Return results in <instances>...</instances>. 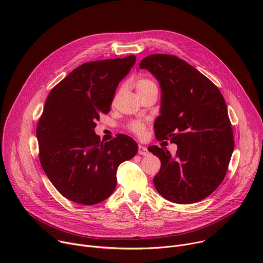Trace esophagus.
Masks as SVG:
<instances>
[{"instance_id":"1","label":"esophagus","mask_w":263,"mask_h":263,"mask_svg":"<svg viewBox=\"0 0 263 263\" xmlns=\"http://www.w3.org/2000/svg\"><path fill=\"white\" fill-rule=\"evenodd\" d=\"M138 154L139 155H142V156H146V155H148V151H147V148L145 147V146H143V145H138Z\"/></svg>"}]
</instances>
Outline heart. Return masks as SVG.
<instances>
[{"instance_id": "b5f03b06", "label": "heart", "mask_w": 263, "mask_h": 263, "mask_svg": "<svg viewBox=\"0 0 263 263\" xmlns=\"http://www.w3.org/2000/svg\"><path fill=\"white\" fill-rule=\"evenodd\" d=\"M153 87H156V84L149 79H145V78H142L140 80L137 81V84H136V89H137V93H141V92H144L146 91L147 89L149 88H153ZM128 129L137 134V135H142L144 133V130H145V124L141 121H133L131 122L129 125H128Z\"/></svg>"}]
</instances>
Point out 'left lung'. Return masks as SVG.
I'll return each mask as SVG.
<instances>
[{
    "label": "left lung",
    "instance_id": "obj_1",
    "mask_svg": "<svg viewBox=\"0 0 263 263\" xmlns=\"http://www.w3.org/2000/svg\"><path fill=\"white\" fill-rule=\"evenodd\" d=\"M139 67L152 72L161 87L155 136L178 146L175 157L165 147L147 148L161 161L156 190L177 204L202 201L222 182L234 149L226 102L206 76L177 56L149 55Z\"/></svg>",
    "mask_w": 263,
    "mask_h": 263
}]
</instances>
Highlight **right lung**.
Wrapping results in <instances>:
<instances>
[{
  "label": "right lung",
  "mask_w": 263,
  "mask_h": 263,
  "mask_svg": "<svg viewBox=\"0 0 263 263\" xmlns=\"http://www.w3.org/2000/svg\"><path fill=\"white\" fill-rule=\"evenodd\" d=\"M134 55L85 62L50 91L37 123L41 164L66 199L95 205L115 192L119 165L137 153L125 134L103 143L96 122L108 114L119 83L134 65Z\"/></svg>",
  "instance_id": "1"
}]
</instances>
